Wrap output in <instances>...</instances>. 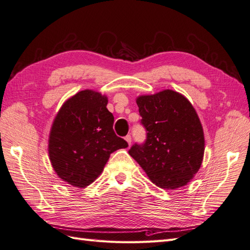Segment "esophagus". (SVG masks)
Here are the masks:
<instances>
[{"instance_id": "obj_1", "label": "esophagus", "mask_w": 250, "mask_h": 250, "mask_svg": "<svg viewBox=\"0 0 250 250\" xmlns=\"http://www.w3.org/2000/svg\"><path fill=\"white\" fill-rule=\"evenodd\" d=\"M125 141L128 143V145H131V142H132V139H131V135L130 134H127L125 137Z\"/></svg>"}]
</instances>
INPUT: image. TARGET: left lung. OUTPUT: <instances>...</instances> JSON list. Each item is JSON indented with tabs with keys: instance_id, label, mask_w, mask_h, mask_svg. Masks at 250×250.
I'll list each match as a JSON object with an SVG mask.
<instances>
[{
	"instance_id": "1",
	"label": "left lung",
	"mask_w": 250,
	"mask_h": 250,
	"mask_svg": "<svg viewBox=\"0 0 250 250\" xmlns=\"http://www.w3.org/2000/svg\"><path fill=\"white\" fill-rule=\"evenodd\" d=\"M137 104L146 140L128 152L157 187L186 186L198 172L204 153L202 126L192 104L170 89L141 96Z\"/></svg>"
}]
</instances>
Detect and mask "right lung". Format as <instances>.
<instances>
[{
	"instance_id": "right-lung-1",
	"label": "right lung",
	"mask_w": 250,
	"mask_h": 250,
	"mask_svg": "<svg viewBox=\"0 0 250 250\" xmlns=\"http://www.w3.org/2000/svg\"><path fill=\"white\" fill-rule=\"evenodd\" d=\"M107 98L81 90L67 100L53 123L49 155L57 175L78 188L90 185L103 171L110 153L127 148L113 131V116Z\"/></svg>"
}]
</instances>
